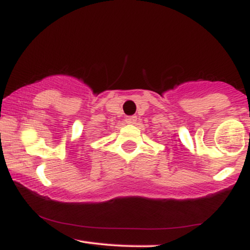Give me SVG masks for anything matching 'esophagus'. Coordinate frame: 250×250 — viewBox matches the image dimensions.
Instances as JSON below:
<instances>
[{
	"label": "esophagus",
	"mask_w": 250,
	"mask_h": 250,
	"mask_svg": "<svg viewBox=\"0 0 250 250\" xmlns=\"http://www.w3.org/2000/svg\"><path fill=\"white\" fill-rule=\"evenodd\" d=\"M125 121H127V123H130V125H134V123H136V121H137V116L136 115L127 116Z\"/></svg>",
	"instance_id": "34e87169"
}]
</instances>
